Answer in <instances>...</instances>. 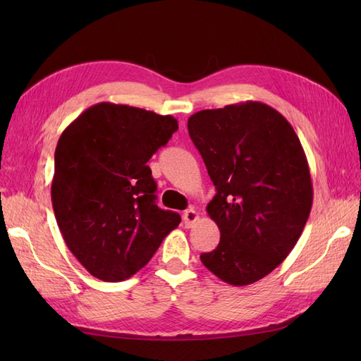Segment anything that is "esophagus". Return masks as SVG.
I'll use <instances>...</instances> for the list:
<instances>
[{
    "instance_id": "34e87169",
    "label": "esophagus",
    "mask_w": 361,
    "mask_h": 361,
    "mask_svg": "<svg viewBox=\"0 0 361 361\" xmlns=\"http://www.w3.org/2000/svg\"><path fill=\"white\" fill-rule=\"evenodd\" d=\"M197 220H198V212L194 208H189L183 212V221H185L186 228L192 226Z\"/></svg>"
}]
</instances>
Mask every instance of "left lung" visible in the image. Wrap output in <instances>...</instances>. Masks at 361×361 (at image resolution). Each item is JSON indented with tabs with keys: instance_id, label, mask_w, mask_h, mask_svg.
Returning a JSON list of instances; mask_svg holds the SVG:
<instances>
[{
	"instance_id": "obj_1",
	"label": "left lung",
	"mask_w": 361,
	"mask_h": 361,
	"mask_svg": "<svg viewBox=\"0 0 361 361\" xmlns=\"http://www.w3.org/2000/svg\"><path fill=\"white\" fill-rule=\"evenodd\" d=\"M188 130L217 190L206 211L220 242L200 259L226 283L250 286L290 255L309 219L304 149L290 122L262 102L202 110Z\"/></svg>"
}]
</instances>
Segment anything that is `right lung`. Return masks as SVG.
<instances>
[{
  "mask_svg": "<svg viewBox=\"0 0 361 361\" xmlns=\"http://www.w3.org/2000/svg\"><path fill=\"white\" fill-rule=\"evenodd\" d=\"M178 130L173 116L101 102L68 126L54 155L52 208L66 247L105 282L126 281L180 225L159 209L147 161Z\"/></svg>",
  "mask_w": 361,
  "mask_h": 361,
  "instance_id": "add662e5",
  "label": "right lung"
}]
</instances>
